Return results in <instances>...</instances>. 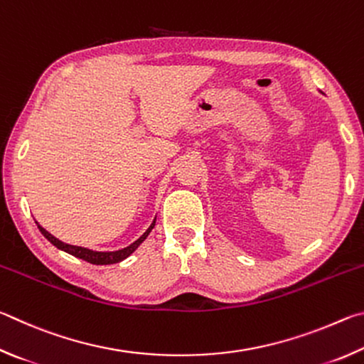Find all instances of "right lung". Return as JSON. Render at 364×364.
Listing matches in <instances>:
<instances>
[{
	"label": "right lung",
	"mask_w": 364,
	"mask_h": 364,
	"mask_svg": "<svg viewBox=\"0 0 364 364\" xmlns=\"http://www.w3.org/2000/svg\"><path fill=\"white\" fill-rule=\"evenodd\" d=\"M153 227H155V220H153V224L149 227V230H146L142 237H140L137 241H134L132 245H129L124 250H119V251H113V252H97V251H91V250H86V247H81V246H72V245H67V243H62L60 240H57L55 237H53L49 232L44 230L41 225H38L40 228V232L46 237L50 243H53L55 247H59V250L65 251L68 254H72L75 257H80L82 260H86L89 264H94V265H110V264H117L121 262V260H124L126 257H129L131 254L137 250L139 245L142 243V241L149 237V233L153 230Z\"/></svg>",
	"instance_id": "1"
}]
</instances>
